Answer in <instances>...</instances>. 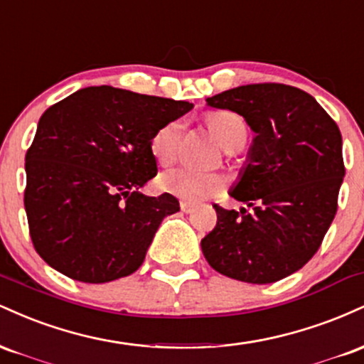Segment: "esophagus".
Here are the masks:
<instances>
[{"label": "esophagus", "mask_w": 364, "mask_h": 364, "mask_svg": "<svg viewBox=\"0 0 364 364\" xmlns=\"http://www.w3.org/2000/svg\"><path fill=\"white\" fill-rule=\"evenodd\" d=\"M179 207H181V210L185 212V214H190V212H193L195 203L188 202V200H181V202H179Z\"/></svg>", "instance_id": "esophagus-1"}]
</instances>
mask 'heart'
<instances>
[{
    "mask_svg": "<svg viewBox=\"0 0 364 364\" xmlns=\"http://www.w3.org/2000/svg\"><path fill=\"white\" fill-rule=\"evenodd\" d=\"M207 127L228 152H236L248 136L245 119L231 111H214L207 114ZM183 140V121L174 119L161 127L150 139V152L162 166L176 161ZM161 188L185 200H200L219 193L224 188V178L215 173H202L190 168H178L164 173L159 179Z\"/></svg>",
    "mask_w": 364,
    "mask_h": 364,
    "instance_id": "b5f03b06",
    "label": "heart"
}]
</instances>
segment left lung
I'll use <instances>...</instances> for the list:
<instances>
[{
	"label": "left lung",
	"instance_id": "8db88e82",
	"mask_svg": "<svg viewBox=\"0 0 364 364\" xmlns=\"http://www.w3.org/2000/svg\"><path fill=\"white\" fill-rule=\"evenodd\" d=\"M207 104L243 116L255 140L231 191L246 207L215 203L203 257L236 281H281L311 260L336 217L346 174L339 127L310 94L284 83L241 85Z\"/></svg>",
	"mask_w": 364,
	"mask_h": 364
}]
</instances>
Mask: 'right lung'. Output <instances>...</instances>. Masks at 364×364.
Segmentation results:
<instances>
[{"label":"right lung","mask_w":364,"mask_h":364,"mask_svg":"<svg viewBox=\"0 0 364 364\" xmlns=\"http://www.w3.org/2000/svg\"><path fill=\"white\" fill-rule=\"evenodd\" d=\"M193 104L87 87L41 116L25 154L23 203L41 258L80 282L133 274L178 198L139 193L157 174L150 139Z\"/></svg>","instance_id":"right-lung-1"}]
</instances>
